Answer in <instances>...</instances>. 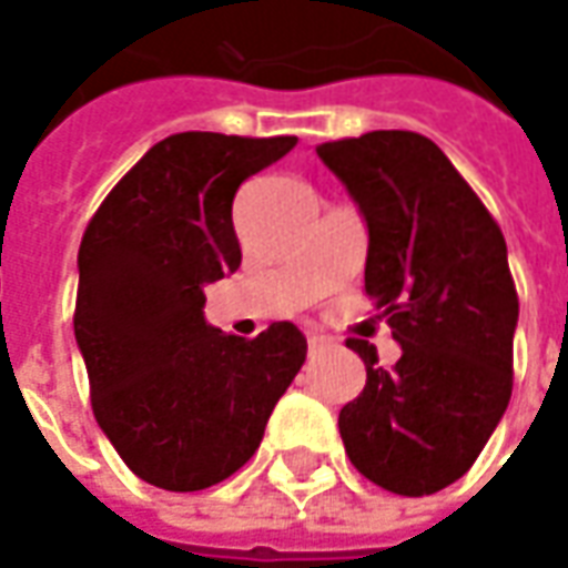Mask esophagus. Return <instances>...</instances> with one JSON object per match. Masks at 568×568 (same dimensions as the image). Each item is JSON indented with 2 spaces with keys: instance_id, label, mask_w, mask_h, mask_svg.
<instances>
[{
  "instance_id": "esophagus-1",
  "label": "esophagus",
  "mask_w": 568,
  "mask_h": 568,
  "mask_svg": "<svg viewBox=\"0 0 568 568\" xmlns=\"http://www.w3.org/2000/svg\"><path fill=\"white\" fill-rule=\"evenodd\" d=\"M325 347V341L320 338V335H311V338H307V351L311 353H320Z\"/></svg>"
}]
</instances>
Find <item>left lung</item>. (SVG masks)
I'll use <instances>...</instances> for the list:
<instances>
[{"label": "left lung", "mask_w": 568, "mask_h": 568, "mask_svg": "<svg viewBox=\"0 0 568 568\" xmlns=\"http://www.w3.org/2000/svg\"><path fill=\"white\" fill-rule=\"evenodd\" d=\"M368 227L366 295L403 347L394 368L368 344L366 387L341 408L351 464L396 495L462 479L514 387L519 301L501 227L424 134L368 132L316 146Z\"/></svg>", "instance_id": "8db88e82"}]
</instances>
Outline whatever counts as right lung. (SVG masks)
Here are the masks:
<instances>
[{
    "instance_id": "add662e5",
    "label": "right lung",
    "mask_w": 568,
    "mask_h": 568,
    "mask_svg": "<svg viewBox=\"0 0 568 568\" xmlns=\"http://www.w3.org/2000/svg\"><path fill=\"white\" fill-rule=\"evenodd\" d=\"M297 138L181 132L110 190L79 245L73 332L91 408L132 474L200 491L236 474L295 381L307 341L292 323L257 338L205 323V283L243 261L233 196Z\"/></svg>"
}]
</instances>
